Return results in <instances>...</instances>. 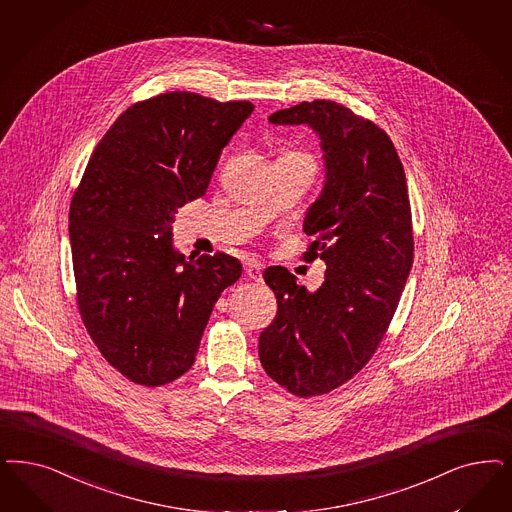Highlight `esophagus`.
Segmentation results:
<instances>
[{"mask_svg": "<svg viewBox=\"0 0 512 512\" xmlns=\"http://www.w3.org/2000/svg\"><path fill=\"white\" fill-rule=\"evenodd\" d=\"M244 270H246V274L251 280H255V282L263 280V265L259 261L247 259L246 263H244Z\"/></svg>", "mask_w": 512, "mask_h": 512, "instance_id": "esophagus-1", "label": "esophagus"}]
</instances>
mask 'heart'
I'll return each instance as SVG.
<instances>
[{
	"label": "heart",
	"mask_w": 512,
	"mask_h": 512,
	"mask_svg": "<svg viewBox=\"0 0 512 512\" xmlns=\"http://www.w3.org/2000/svg\"><path fill=\"white\" fill-rule=\"evenodd\" d=\"M282 157H285V159L310 160L312 162V159L306 153H300V151H283Z\"/></svg>",
	"instance_id": "heart-1"
}]
</instances>
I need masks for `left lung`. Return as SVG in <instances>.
I'll use <instances>...</instances> for the list:
<instances>
[{
	"label": "left lung",
	"mask_w": 512,
	"mask_h": 512,
	"mask_svg": "<svg viewBox=\"0 0 512 512\" xmlns=\"http://www.w3.org/2000/svg\"><path fill=\"white\" fill-rule=\"evenodd\" d=\"M319 134L327 179L304 219L314 238L306 261L323 259L325 282L306 291L283 266H268L278 300L259 336L266 374L297 397L346 384L378 350L414 259L405 168L388 134L331 100L300 102L268 117Z\"/></svg>",
	"instance_id": "8db88e82"
}]
</instances>
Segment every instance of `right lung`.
Masks as SVG:
<instances>
[{
	"label": "right lung",
	"mask_w": 512,
	"mask_h": 512,
	"mask_svg": "<svg viewBox=\"0 0 512 512\" xmlns=\"http://www.w3.org/2000/svg\"><path fill=\"white\" fill-rule=\"evenodd\" d=\"M253 111L187 90L128 107L96 145L70 206L77 306L107 363L157 388L193 367L221 293L242 276L227 253L185 259L177 208L206 193L217 160Z\"/></svg>",
	"instance_id": "add662e5"
}]
</instances>
